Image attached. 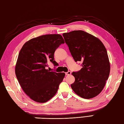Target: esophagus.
Listing matches in <instances>:
<instances>
[{
    "instance_id": "esophagus-1",
    "label": "esophagus",
    "mask_w": 124,
    "mask_h": 124,
    "mask_svg": "<svg viewBox=\"0 0 124 124\" xmlns=\"http://www.w3.org/2000/svg\"><path fill=\"white\" fill-rule=\"evenodd\" d=\"M71 74V72H70V71H68V72H66V73H65V74H66V75H70V74Z\"/></svg>"
}]
</instances>
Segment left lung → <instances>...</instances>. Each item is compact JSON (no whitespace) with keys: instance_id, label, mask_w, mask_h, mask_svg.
Here are the masks:
<instances>
[{"instance_id":"left-lung-1","label":"left lung","mask_w":124,"mask_h":124,"mask_svg":"<svg viewBox=\"0 0 124 124\" xmlns=\"http://www.w3.org/2000/svg\"><path fill=\"white\" fill-rule=\"evenodd\" d=\"M74 61L82 62L80 70L72 72V89L85 99L96 97L103 90L110 72L106 49L98 38L79 30L62 34Z\"/></svg>"}]
</instances>
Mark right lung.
Here are the masks:
<instances>
[{
  "mask_svg": "<svg viewBox=\"0 0 124 124\" xmlns=\"http://www.w3.org/2000/svg\"><path fill=\"white\" fill-rule=\"evenodd\" d=\"M64 43L60 34L44 35L27 41L20 50L16 75L23 91L34 101L45 102L57 93L65 74L50 71L47 64L57 66L54 53Z\"/></svg>",
  "mask_w": 124,
  "mask_h": 124,
  "instance_id": "1",
  "label": "right lung"
}]
</instances>
